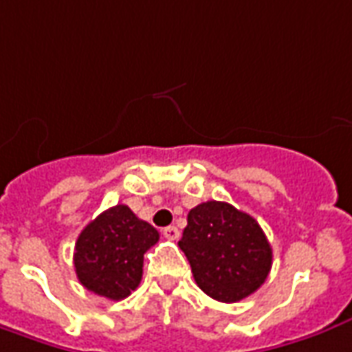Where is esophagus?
Instances as JSON below:
<instances>
[{"mask_svg": "<svg viewBox=\"0 0 352 352\" xmlns=\"http://www.w3.org/2000/svg\"><path fill=\"white\" fill-rule=\"evenodd\" d=\"M164 236H166L167 241H177L179 239V229L175 226H169L164 229Z\"/></svg>", "mask_w": 352, "mask_h": 352, "instance_id": "34e87169", "label": "esophagus"}]
</instances>
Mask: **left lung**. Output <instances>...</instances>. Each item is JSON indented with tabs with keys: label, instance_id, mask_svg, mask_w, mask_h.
<instances>
[{
	"label": "left lung",
	"instance_id": "left-lung-1",
	"mask_svg": "<svg viewBox=\"0 0 352 352\" xmlns=\"http://www.w3.org/2000/svg\"><path fill=\"white\" fill-rule=\"evenodd\" d=\"M196 285L219 302H239L266 281L272 246L252 216L227 202H202L179 241Z\"/></svg>",
	"mask_w": 352,
	"mask_h": 352
}]
</instances>
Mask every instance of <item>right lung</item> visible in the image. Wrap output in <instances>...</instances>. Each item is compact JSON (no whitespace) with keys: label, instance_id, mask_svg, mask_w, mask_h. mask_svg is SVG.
<instances>
[{"label":"right lung","instance_id":"add662e5","mask_svg":"<svg viewBox=\"0 0 352 352\" xmlns=\"http://www.w3.org/2000/svg\"><path fill=\"white\" fill-rule=\"evenodd\" d=\"M160 239L154 227L125 204L102 212L80 231L75 245L78 281L96 295L121 300L142 279L144 252Z\"/></svg>","mask_w":352,"mask_h":352}]
</instances>
